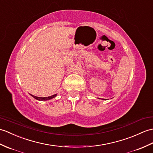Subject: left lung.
Returning a JSON list of instances; mask_svg holds the SVG:
<instances>
[{
	"mask_svg": "<svg viewBox=\"0 0 153 153\" xmlns=\"http://www.w3.org/2000/svg\"><path fill=\"white\" fill-rule=\"evenodd\" d=\"M102 100H105V99H102Z\"/></svg>",
	"mask_w": 153,
	"mask_h": 153,
	"instance_id": "obj_1",
	"label": "left lung"
}]
</instances>
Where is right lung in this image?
Here are the masks:
<instances>
[{
	"instance_id": "add662e5",
	"label": "right lung",
	"mask_w": 153,
	"mask_h": 153,
	"mask_svg": "<svg viewBox=\"0 0 153 153\" xmlns=\"http://www.w3.org/2000/svg\"><path fill=\"white\" fill-rule=\"evenodd\" d=\"M32 97H33L34 98L36 99V100H40V101H46V100H51V99L55 98L56 97V94H54V95H52V96H50V97H36V96H34V95H32L30 94Z\"/></svg>"
}]
</instances>
